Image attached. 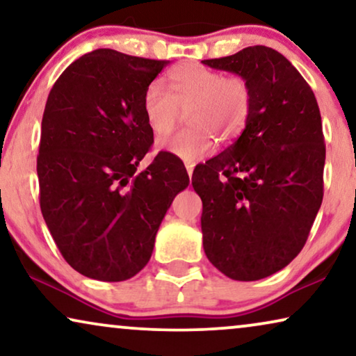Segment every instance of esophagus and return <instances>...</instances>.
<instances>
[{"label": "esophagus", "instance_id": "34e87169", "mask_svg": "<svg viewBox=\"0 0 356 356\" xmlns=\"http://www.w3.org/2000/svg\"><path fill=\"white\" fill-rule=\"evenodd\" d=\"M184 167H186V172L189 175V178L193 177V170H194V163L193 162H184Z\"/></svg>", "mask_w": 356, "mask_h": 356}]
</instances>
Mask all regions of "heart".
Listing matches in <instances>:
<instances>
[{
  "label": "heart",
  "mask_w": 356,
  "mask_h": 356,
  "mask_svg": "<svg viewBox=\"0 0 356 356\" xmlns=\"http://www.w3.org/2000/svg\"><path fill=\"white\" fill-rule=\"evenodd\" d=\"M163 88L150 86L143 97V115L159 138L172 133L179 110L188 111L189 128L162 143V149L184 162H196L212 152L216 139L227 144L245 129L252 94L243 76H225L197 63H183L168 71Z\"/></svg>",
  "instance_id": "b5f03b06"
}]
</instances>
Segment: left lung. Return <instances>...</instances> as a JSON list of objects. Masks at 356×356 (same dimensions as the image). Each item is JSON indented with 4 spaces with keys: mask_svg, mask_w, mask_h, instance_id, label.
Segmentation results:
<instances>
[{
    "mask_svg": "<svg viewBox=\"0 0 356 356\" xmlns=\"http://www.w3.org/2000/svg\"><path fill=\"white\" fill-rule=\"evenodd\" d=\"M202 63L243 76L252 94L240 138L194 168L204 252L230 279L259 280L298 256L323 202L319 106L296 67L269 47Z\"/></svg>",
    "mask_w": 356,
    "mask_h": 356,
    "instance_id": "left-lung-1",
    "label": "left lung"
}]
</instances>
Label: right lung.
Segmentation results:
<instances>
[{"label":"right lung","instance_id":"add662e5","mask_svg":"<svg viewBox=\"0 0 356 356\" xmlns=\"http://www.w3.org/2000/svg\"><path fill=\"white\" fill-rule=\"evenodd\" d=\"M100 48L71 63L42 118L40 209L58 250L89 279L121 282L147 264L173 197L189 184L177 155L159 152L143 97L168 65Z\"/></svg>","mask_w":356,"mask_h":356}]
</instances>
